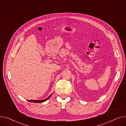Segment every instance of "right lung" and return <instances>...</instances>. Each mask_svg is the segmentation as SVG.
Listing matches in <instances>:
<instances>
[{
  "label": "right lung",
  "instance_id": "add662e5",
  "mask_svg": "<svg viewBox=\"0 0 126 126\" xmlns=\"http://www.w3.org/2000/svg\"><path fill=\"white\" fill-rule=\"evenodd\" d=\"M51 96V94L47 97L46 98V99H45V100H28L29 102H32V103H42V102H44L46 101H47L48 99L50 97V96Z\"/></svg>",
  "mask_w": 126,
  "mask_h": 126
}]
</instances>
